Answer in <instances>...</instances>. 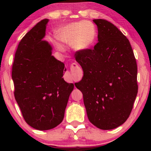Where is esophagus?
Wrapping results in <instances>:
<instances>
[{
    "mask_svg": "<svg viewBox=\"0 0 151 151\" xmlns=\"http://www.w3.org/2000/svg\"><path fill=\"white\" fill-rule=\"evenodd\" d=\"M82 75V70L81 68L75 63H73L71 66L70 71L66 73L68 81L69 82H74L78 81Z\"/></svg>",
    "mask_w": 151,
    "mask_h": 151,
    "instance_id": "obj_1",
    "label": "esophagus"
}]
</instances>
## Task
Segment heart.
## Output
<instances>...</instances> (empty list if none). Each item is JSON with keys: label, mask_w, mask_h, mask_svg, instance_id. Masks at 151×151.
I'll return each mask as SVG.
<instances>
[{"label": "heart", "mask_w": 151, "mask_h": 151, "mask_svg": "<svg viewBox=\"0 0 151 151\" xmlns=\"http://www.w3.org/2000/svg\"><path fill=\"white\" fill-rule=\"evenodd\" d=\"M57 38L60 42L72 47L77 52L87 50L93 45L96 38L95 25L90 21H79L66 24L59 30ZM60 51H64L63 46L57 43Z\"/></svg>", "instance_id": "heart-1"}]
</instances>
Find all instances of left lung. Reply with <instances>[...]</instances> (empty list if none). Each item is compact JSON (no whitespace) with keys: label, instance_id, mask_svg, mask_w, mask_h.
<instances>
[{"label":"left lung","instance_id":"obj_1","mask_svg":"<svg viewBox=\"0 0 151 151\" xmlns=\"http://www.w3.org/2000/svg\"><path fill=\"white\" fill-rule=\"evenodd\" d=\"M98 43L76 52L83 77L76 87L83 94L89 121L102 130L121 126L131 114L138 93L137 65L131 45L118 28L94 19Z\"/></svg>","mask_w":151,"mask_h":151}]
</instances>
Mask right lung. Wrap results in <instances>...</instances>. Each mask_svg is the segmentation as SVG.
Returning a JSON list of instances; mask_svg holds the SVG:
<instances>
[{"label": "right lung", "instance_id": "obj_1", "mask_svg": "<svg viewBox=\"0 0 151 151\" xmlns=\"http://www.w3.org/2000/svg\"><path fill=\"white\" fill-rule=\"evenodd\" d=\"M49 20L35 25L19 42L12 65L14 97L27 123L47 131L63 121L74 85L63 78L65 64L52 55L43 40Z\"/></svg>", "mask_w": 151, "mask_h": 151}]
</instances>
